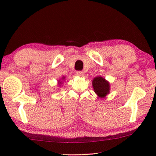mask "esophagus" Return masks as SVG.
<instances>
[{
	"label": "esophagus",
	"instance_id": "1",
	"mask_svg": "<svg viewBox=\"0 0 156 156\" xmlns=\"http://www.w3.org/2000/svg\"><path fill=\"white\" fill-rule=\"evenodd\" d=\"M76 75L79 77H83L84 76V73L83 72H80V71H78V72H76Z\"/></svg>",
	"mask_w": 156,
	"mask_h": 156
}]
</instances>
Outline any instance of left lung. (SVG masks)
Wrapping results in <instances>:
<instances>
[{
    "instance_id": "1",
    "label": "left lung",
    "mask_w": 156,
    "mask_h": 156,
    "mask_svg": "<svg viewBox=\"0 0 156 156\" xmlns=\"http://www.w3.org/2000/svg\"><path fill=\"white\" fill-rule=\"evenodd\" d=\"M94 91L100 98L106 97L110 92V83L105 78L98 76L92 80Z\"/></svg>"
}]
</instances>
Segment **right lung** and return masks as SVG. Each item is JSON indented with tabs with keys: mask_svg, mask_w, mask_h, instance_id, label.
<instances>
[{
	"mask_svg": "<svg viewBox=\"0 0 156 156\" xmlns=\"http://www.w3.org/2000/svg\"><path fill=\"white\" fill-rule=\"evenodd\" d=\"M65 78H66L65 76H62V77L61 78L59 79V80H58V85L61 87V85L62 84L63 81H64V80H65Z\"/></svg>",
	"mask_w": 156,
	"mask_h": 156,
	"instance_id": "obj_1",
	"label": "right lung"
}]
</instances>
